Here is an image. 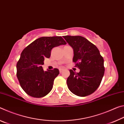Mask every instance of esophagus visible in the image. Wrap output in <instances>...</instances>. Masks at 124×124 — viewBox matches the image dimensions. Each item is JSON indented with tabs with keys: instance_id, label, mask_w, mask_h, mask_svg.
Instances as JSON below:
<instances>
[{
	"instance_id": "obj_1",
	"label": "esophagus",
	"mask_w": 124,
	"mask_h": 124,
	"mask_svg": "<svg viewBox=\"0 0 124 124\" xmlns=\"http://www.w3.org/2000/svg\"><path fill=\"white\" fill-rule=\"evenodd\" d=\"M60 70V73H61L63 72V70H62V69H60V70Z\"/></svg>"
}]
</instances>
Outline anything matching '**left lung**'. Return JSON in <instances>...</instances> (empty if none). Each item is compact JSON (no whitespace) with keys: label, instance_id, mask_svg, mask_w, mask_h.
<instances>
[{"label":"left lung","instance_id":"1","mask_svg":"<svg viewBox=\"0 0 124 124\" xmlns=\"http://www.w3.org/2000/svg\"><path fill=\"white\" fill-rule=\"evenodd\" d=\"M74 51L73 62L80 72L70 70L67 78L68 89L74 95L85 97L93 93L99 87L104 75V60L96 46L84 37H63Z\"/></svg>","mask_w":124,"mask_h":124}]
</instances>
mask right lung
Segmentation results:
<instances>
[{
  "label": "right lung",
  "instance_id": "add662e5",
  "mask_svg": "<svg viewBox=\"0 0 124 124\" xmlns=\"http://www.w3.org/2000/svg\"><path fill=\"white\" fill-rule=\"evenodd\" d=\"M66 44L61 37H43L23 50L17 63L16 75L20 86L27 95L41 98L51 91L59 70L54 68L44 71L42 65L45 57L50 58L54 47Z\"/></svg>",
  "mask_w": 124,
  "mask_h": 124
}]
</instances>
